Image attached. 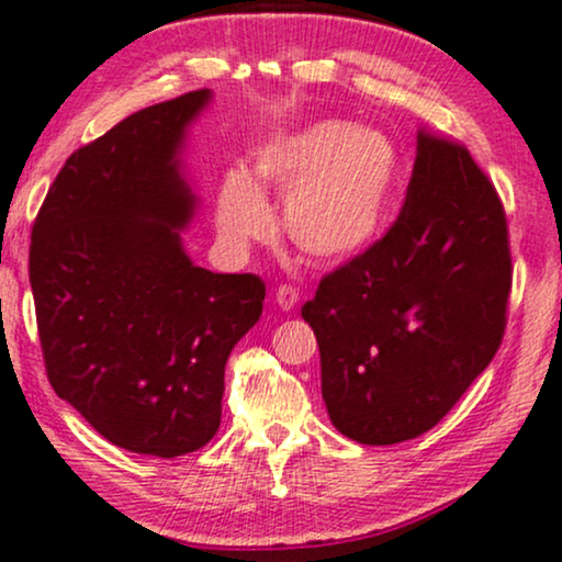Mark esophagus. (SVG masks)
<instances>
[{
	"label": "esophagus",
	"mask_w": 562,
	"mask_h": 562,
	"mask_svg": "<svg viewBox=\"0 0 562 562\" xmlns=\"http://www.w3.org/2000/svg\"><path fill=\"white\" fill-rule=\"evenodd\" d=\"M300 302V292L294 286H279L276 289V305H279L283 313H292Z\"/></svg>",
	"instance_id": "1"
}]
</instances>
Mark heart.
Wrapping results in <instances>:
<instances>
[{
	"mask_svg": "<svg viewBox=\"0 0 562 562\" xmlns=\"http://www.w3.org/2000/svg\"><path fill=\"white\" fill-rule=\"evenodd\" d=\"M400 183L397 144L384 131L315 121L257 147L215 200V226L236 247L266 239L273 215L266 191L283 196L281 223L300 252L345 262L384 234Z\"/></svg>",
	"mask_w": 562,
	"mask_h": 562,
	"instance_id": "obj_1",
	"label": "heart"
}]
</instances>
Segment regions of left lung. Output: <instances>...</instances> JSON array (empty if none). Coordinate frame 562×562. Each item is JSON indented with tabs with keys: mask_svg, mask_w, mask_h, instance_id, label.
Masks as SVG:
<instances>
[{
	"mask_svg": "<svg viewBox=\"0 0 562 562\" xmlns=\"http://www.w3.org/2000/svg\"><path fill=\"white\" fill-rule=\"evenodd\" d=\"M510 279L490 178L463 147L418 134L397 223L302 307L336 431L400 445L437 426L497 352Z\"/></svg>",
	"mask_w": 562,
	"mask_h": 562,
	"instance_id": "1",
	"label": "left lung"
}]
</instances>
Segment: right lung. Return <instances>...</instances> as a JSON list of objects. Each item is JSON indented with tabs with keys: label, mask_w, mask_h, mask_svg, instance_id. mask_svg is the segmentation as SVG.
<instances>
[{
	"label": "right lung",
	"mask_w": 562,
	"mask_h": 562,
	"mask_svg": "<svg viewBox=\"0 0 562 562\" xmlns=\"http://www.w3.org/2000/svg\"><path fill=\"white\" fill-rule=\"evenodd\" d=\"M200 89L128 115L72 151L38 210L29 276L46 375L104 439L178 458L221 426L223 373L266 283L194 266L200 196L183 149Z\"/></svg>",
	"instance_id": "1"
}]
</instances>
